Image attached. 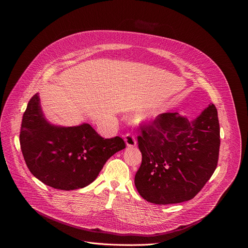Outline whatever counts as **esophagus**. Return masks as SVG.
<instances>
[{
    "label": "esophagus",
    "instance_id": "34e87169",
    "mask_svg": "<svg viewBox=\"0 0 248 248\" xmlns=\"http://www.w3.org/2000/svg\"><path fill=\"white\" fill-rule=\"evenodd\" d=\"M124 140H125V143L128 147H132L136 144V140H135V136L133 133L131 132H127L124 135Z\"/></svg>",
    "mask_w": 248,
    "mask_h": 248
}]
</instances>
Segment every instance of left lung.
Returning <instances> with one entry per match:
<instances>
[{"label":"left lung","instance_id":"obj_1","mask_svg":"<svg viewBox=\"0 0 248 248\" xmlns=\"http://www.w3.org/2000/svg\"><path fill=\"white\" fill-rule=\"evenodd\" d=\"M138 133L142 161L134 184L148 202L167 205L190 200L217 168L220 124L214 104L192 124L178 113H164L141 123Z\"/></svg>","mask_w":248,"mask_h":248}]
</instances>
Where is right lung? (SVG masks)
I'll return each mask as SVG.
<instances>
[{
  "instance_id": "1",
  "label": "right lung",
  "mask_w": 248,
  "mask_h": 248,
  "mask_svg": "<svg viewBox=\"0 0 248 248\" xmlns=\"http://www.w3.org/2000/svg\"><path fill=\"white\" fill-rule=\"evenodd\" d=\"M19 142L31 173L61 190L90 185L107 160L126 147L120 136L103 138L88 124L51 125L43 117L37 94L29 100L23 114Z\"/></svg>"
}]
</instances>
